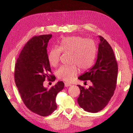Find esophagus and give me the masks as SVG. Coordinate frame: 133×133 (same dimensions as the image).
I'll use <instances>...</instances> for the list:
<instances>
[{"mask_svg": "<svg viewBox=\"0 0 133 133\" xmlns=\"http://www.w3.org/2000/svg\"><path fill=\"white\" fill-rule=\"evenodd\" d=\"M64 85H65V87H70L71 85V84L68 83H65V84H64Z\"/></svg>", "mask_w": 133, "mask_h": 133, "instance_id": "obj_1", "label": "esophagus"}]
</instances>
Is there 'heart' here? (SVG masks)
Segmentation results:
<instances>
[{
  "mask_svg": "<svg viewBox=\"0 0 133 133\" xmlns=\"http://www.w3.org/2000/svg\"><path fill=\"white\" fill-rule=\"evenodd\" d=\"M62 51L71 54L70 66H62L57 71L58 77L66 82H70L78 74V68L83 70L90 69L93 65L96 55L95 43L81 37H71L63 40L59 48H53L48 54V61L51 65L56 66L60 61ZM76 65H75V64Z\"/></svg>",
  "mask_w": 133,
  "mask_h": 133,
  "instance_id": "b5f03b06",
  "label": "heart"
}]
</instances>
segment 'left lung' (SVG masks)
<instances>
[{"label": "left lung", "mask_w": 133, "mask_h": 133, "mask_svg": "<svg viewBox=\"0 0 133 133\" xmlns=\"http://www.w3.org/2000/svg\"><path fill=\"white\" fill-rule=\"evenodd\" d=\"M97 58L92 68L78 77L81 80H90L88 89L78 85L80 93L78 103L88 112L95 113L103 109L113 96L118 76V64L113 50L106 40L99 36Z\"/></svg>", "instance_id": "1"}]
</instances>
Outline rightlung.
Segmentation results:
<instances>
[{"label": "right lung", "instance_id": "add662e5", "mask_svg": "<svg viewBox=\"0 0 133 133\" xmlns=\"http://www.w3.org/2000/svg\"><path fill=\"white\" fill-rule=\"evenodd\" d=\"M51 37V34L42 35L29 40L20 53L15 68V82L24 104L30 111L43 116L57 109L56 96L64 87L61 81L50 89L43 86L45 79L53 82L56 78L50 74L46 50Z\"/></svg>", "mask_w": 133, "mask_h": 133}]
</instances>
